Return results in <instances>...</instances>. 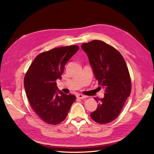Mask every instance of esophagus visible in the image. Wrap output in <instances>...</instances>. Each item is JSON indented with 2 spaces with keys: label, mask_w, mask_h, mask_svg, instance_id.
<instances>
[{
  "label": "esophagus",
  "mask_w": 154,
  "mask_h": 154,
  "mask_svg": "<svg viewBox=\"0 0 154 154\" xmlns=\"http://www.w3.org/2000/svg\"><path fill=\"white\" fill-rule=\"evenodd\" d=\"M76 97H78V98H79V99H84V98H85V97H86L85 96L83 95V94H78L76 95Z\"/></svg>",
  "instance_id": "34e87169"
}]
</instances>
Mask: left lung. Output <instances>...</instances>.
Segmentation results:
<instances>
[{"mask_svg": "<svg viewBox=\"0 0 154 154\" xmlns=\"http://www.w3.org/2000/svg\"><path fill=\"white\" fill-rule=\"evenodd\" d=\"M81 48L87 54L98 85L105 91L103 98H94L99 104L91 117L100 124L110 123L118 118L131 92L127 63L117 49L103 41L83 43Z\"/></svg>", "mask_w": 154, "mask_h": 154, "instance_id": "obj_1", "label": "left lung"}]
</instances>
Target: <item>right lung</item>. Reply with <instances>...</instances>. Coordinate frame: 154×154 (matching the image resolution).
Masks as SVG:
<instances>
[{"mask_svg": "<svg viewBox=\"0 0 154 154\" xmlns=\"http://www.w3.org/2000/svg\"><path fill=\"white\" fill-rule=\"evenodd\" d=\"M78 45L54 48L39 54L24 77V88L29 103L37 116L46 123L57 125L66 118L76 100L58 89L67 62L75 54Z\"/></svg>", "mask_w": 154, "mask_h": 154, "instance_id": "obj_1", "label": "right lung"}]
</instances>
